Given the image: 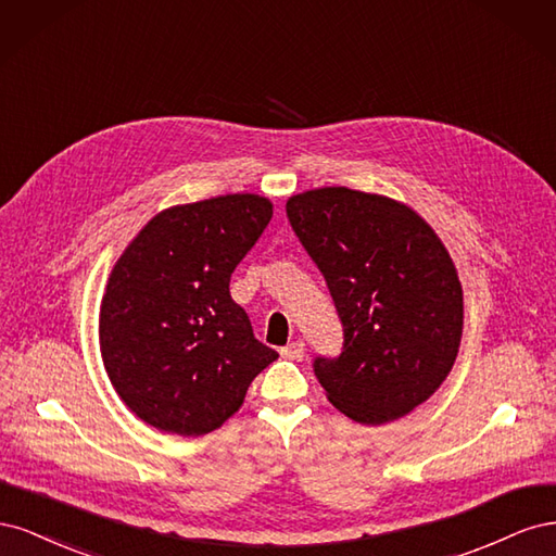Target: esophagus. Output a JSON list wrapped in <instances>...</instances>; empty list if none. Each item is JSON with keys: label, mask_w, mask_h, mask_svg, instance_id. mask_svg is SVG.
<instances>
[{"label": "esophagus", "mask_w": 556, "mask_h": 556, "mask_svg": "<svg viewBox=\"0 0 556 556\" xmlns=\"http://www.w3.org/2000/svg\"><path fill=\"white\" fill-rule=\"evenodd\" d=\"M280 355H282L285 359H294V362H301V359H304V355H306L304 341H292V343H288V345H285V348L280 350Z\"/></svg>", "instance_id": "obj_1"}]
</instances>
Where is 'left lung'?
<instances>
[{"instance_id":"1","label":"left lung","mask_w":556,"mask_h":556,"mask_svg":"<svg viewBox=\"0 0 556 556\" xmlns=\"http://www.w3.org/2000/svg\"><path fill=\"white\" fill-rule=\"evenodd\" d=\"M290 225L343 323L339 357H315L327 399L359 425L425 403L457 359L464 292L435 231L410 206L348 188L288 199Z\"/></svg>"}]
</instances>
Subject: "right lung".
<instances>
[{
    "label": "right lung",
    "instance_id": "obj_1",
    "mask_svg": "<svg viewBox=\"0 0 556 556\" xmlns=\"http://www.w3.org/2000/svg\"><path fill=\"white\" fill-rule=\"evenodd\" d=\"M274 215L260 194L157 213L115 262L99 308L104 368L125 406L166 433L204 435L278 359L231 299L233 268Z\"/></svg>",
    "mask_w": 556,
    "mask_h": 556
}]
</instances>
